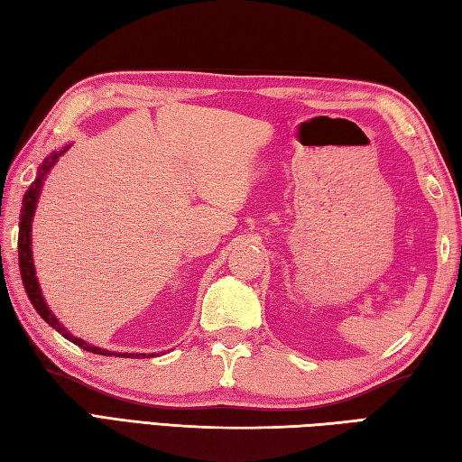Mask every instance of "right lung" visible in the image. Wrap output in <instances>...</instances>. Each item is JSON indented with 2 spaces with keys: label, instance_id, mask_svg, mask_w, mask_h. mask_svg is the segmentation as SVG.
<instances>
[{
  "label": "right lung",
  "instance_id": "add662e5",
  "mask_svg": "<svg viewBox=\"0 0 462 462\" xmlns=\"http://www.w3.org/2000/svg\"><path fill=\"white\" fill-rule=\"evenodd\" d=\"M71 143H66L60 152H51L48 158H45L40 168H38V176L32 182V186L27 188V192L23 194V202H22V214H20V236H17V252H20V273H22V280H23V286H25V292L27 298H30L33 309L38 310V314L42 319L50 324L51 328H56L63 338H68L69 342H74L79 348H84L88 352H94V355H102V356H124V358H135V356H153V355H142V352H112V350H106V348H99L89 345V342L81 340L78 337H74L63 324L56 319V314L50 310L48 302H45L43 292L40 288L38 282V276H35V266H33V252H32V222H33V214H35V208H38V200H40V194H42V188L45 178H48L50 170L56 166V162L60 160V156H63L69 150Z\"/></svg>",
  "mask_w": 462,
  "mask_h": 462
}]
</instances>
